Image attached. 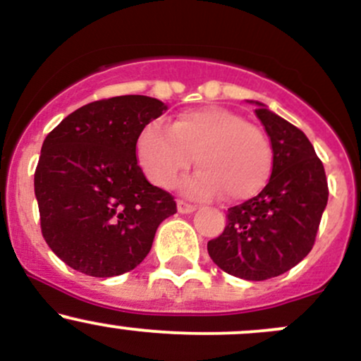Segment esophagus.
<instances>
[{
	"mask_svg": "<svg viewBox=\"0 0 361 361\" xmlns=\"http://www.w3.org/2000/svg\"><path fill=\"white\" fill-rule=\"evenodd\" d=\"M177 210H179L180 214H191V212L196 210V207L191 205V203L184 202V200H177Z\"/></svg>",
	"mask_w": 361,
	"mask_h": 361,
	"instance_id": "esophagus-1",
	"label": "esophagus"
}]
</instances>
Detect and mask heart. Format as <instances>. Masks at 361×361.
I'll use <instances>...</instances> for the list:
<instances>
[{
    "label": "heart",
    "mask_w": 361,
    "mask_h": 361,
    "mask_svg": "<svg viewBox=\"0 0 361 361\" xmlns=\"http://www.w3.org/2000/svg\"><path fill=\"white\" fill-rule=\"evenodd\" d=\"M135 151L142 172L158 188H172L196 161L200 170L184 182L185 191L200 198L222 191L229 202L261 192L273 165L266 133L219 106L182 111L170 130L144 126Z\"/></svg>",
    "instance_id": "1"
}]
</instances>
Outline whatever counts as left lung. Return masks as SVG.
<instances>
[{"mask_svg":"<svg viewBox=\"0 0 361 361\" xmlns=\"http://www.w3.org/2000/svg\"><path fill=\"white\" fill-rule=\"evenodd\" d=\"M273 147L266 188L228 210L222 235L208 255L222 271L250 281L280 276L311 252L329 200L325 169L304 132L257 102Z\"/></svg>","mask_w":361,"mask_h":361,"instance_id":"8db88e82","label":"left lung"}]
</instances>
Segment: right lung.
<instances>
[{"label":"right lung","mask_w":361,"mask_h":361,"mask_svg":"<svg viewBox=\"0 0 361 361\" xmlns=\"http://www.w3.org/2000/svg\"><path fill=\"white\" fill-rule=\"evenodd\" d=\"M166 106L146 95L95 100L44 139L35 172L42 233L73 269L95 278L132 271L177 212L137 163V137Z\"/></svg>","instance_id":"1"}]
</instances>
